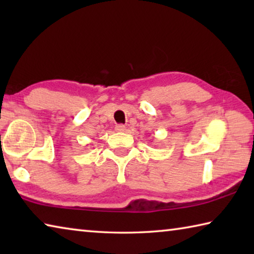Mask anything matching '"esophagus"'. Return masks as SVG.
<instances>
[{
    "instance_id": "obj_1",
    "label": "esophagus",
    "mask_w": 254,
    "mask_h": 254,
    "mask_svg": "<svg viewBox=\"0 0 254 254\" xmlns=\"http://www.w3.org/2000/svg\"><path fill=\"white\" fill-rule=\"evenodd\" d=\"M115 130H117L118 132H124L126 131V127H124L123 124H118V126L115 127Z\"/></svg>"
}]
</instances>
